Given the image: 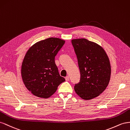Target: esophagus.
I'll list each match as a JSON object with an SVG mask.
<instances>
[{
  "mask_svg": "<svg viewBox=\"0 0 130 130\" xmlns=\"http://www.w3.org/2000/svg\"><path fill=\"white\" fill-rule=\"evenodd\" d=\"M65 79L66 81H69V76H67L66 77H65Z\"/></svg>",
  "mask_w": 130,
  "mask_h": 130,
  "instance_id": "34e87169",
  "label": "esophagus"
}]
</instances>
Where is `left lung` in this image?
<instances>
[{
    "label": "left lung",
    "mask_w": 130,
    "mask_h": 130,
    "mask_svg": "<svg viewBox=\"0 0 130 130\" xmlns=\"http://www.w3.org/2000/svg\"><path fill=\"white\" fill-rule=\"evenodd\" d=\"M77 55L80 78L74 89L82 99L98 97L109 84L111 68L109 58L102 47L86 39L72 40Z\"/></svg>",
    "instance_id": "1"
}]
</instances>
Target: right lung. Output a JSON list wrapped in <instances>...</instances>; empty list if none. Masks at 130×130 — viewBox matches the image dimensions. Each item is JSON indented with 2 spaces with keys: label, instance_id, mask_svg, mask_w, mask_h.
<instances>
[{
  "label": "right lung",
  "instance_id": "add662e5",
  "mask_svg": "<svg viewBox=\"0 0 130 130\" xmlns=\"http://www.w3.org/2000/svg\"><path fill=\"white\" fill-rule=\"evenodd\" d=\"M65 42L59 38H48L33 44L25 54L22 78L27 89L37 97L50 98L65 80L55 63V57Z\"/></svg>",
  "mask_w": 130,
  "mask_h": 130
}]
</instances>
